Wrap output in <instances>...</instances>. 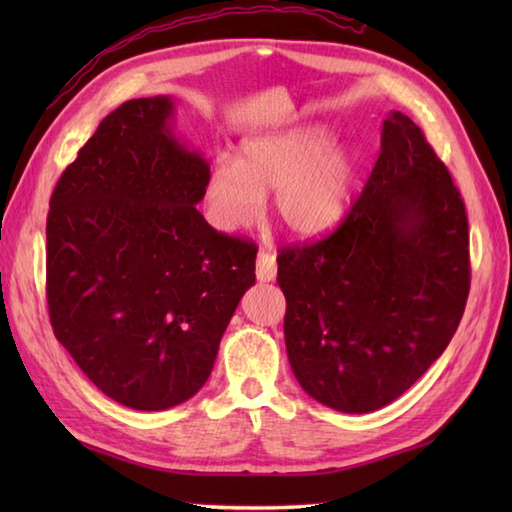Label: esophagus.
<instances>
[{"mask_svg": "<svg viewBox=\"0 0 512 512\" xmlns=\"http://www.w3.org/2000/svg\"><path fill=\"white\" fill-rule=\"evenodd\" d=\"M277 277V255L275 250L262 248L257 255V279L259 281H273Z\"/></svg>", "mask_w": 512, "mask_h": 512, "instance_id": "esophagus-1", "label": "esophagus"}]
</instances>
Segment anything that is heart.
<instances>
[{
  "instance_id": "heart-1",
  "label": "heart",
  "mask_w": 512,
  "mask_h": 512,
  "mask_svg": "<svg viewBox=\"0 0 512 512\" xmlns=\"http://www.w3.org/2000/svg\"><path fill=\"white\" fill-rule=\"evenodd\" d=\"M350 151L328 145L323 129L250 138L235 160L220 158L206 180V211L220 231H239L264 211L275 191V211L292 233L319 235L341 220L350 202Z\"/></svg>"
}]
</instances>
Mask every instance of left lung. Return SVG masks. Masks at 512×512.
<instances>
[{
	"label": "left lung",
	"instance_id": "left-lung-1",
	"mask_svg": "<svg viewBox=\"0 0 512 512\" xmlns=\"http://www.w3.org/2000/svg\"><path fill=\"white\" fill-rule=\"evenodd\" d=\"M286 350L321 405L394 402L447 350L471 288L469 220L422 129L389 112L361 198L319 242L281 248Z\"/></svg>",
	"mask_w": 512,
	"mask_h": 512
}]
</instances>
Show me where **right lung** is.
I'll list each match as a JSON object with an SVG mask.
<instances>
[{
  "instance_id": "obj_1",
  "label": "right lung",
  "mask_w": 512,
  "mask_h": 512,
  "mask_svg": "<svg viewBox=\"0 0 512 512\" xmlns=\"http://www.w3.org/2000/svg\"><path fill=\"white\" fill-rule=\"evenodd\" d=\"M169 96L107 114L65 167L46 224L54 336L105 396L162 411L198 394L257 246L195 209L209 162L169 125Z\"/></svg>"
}]
</instances>
